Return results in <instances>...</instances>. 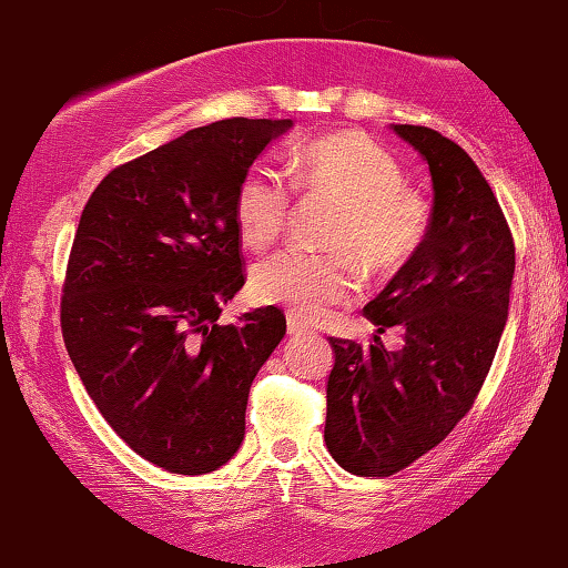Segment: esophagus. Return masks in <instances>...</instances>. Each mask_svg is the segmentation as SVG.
Wrapping results in <instances>:
<instances>
[{"label": "esophagus", "mask_w": 568, "mask_h": 568, "mask_svg": "<svg viewBox=\"0 0 568 568\" xmlns=\"http://www.w3.org/2000/svg\"><path fill=\"white\" fill-rule=\"evenodd\" d=\"M285 321H287V333H291V336H305V333L313 331L308 323L301 321L298 316H293V313H287Z\"/></svg>", "instance_id": "1"}]
</instances>
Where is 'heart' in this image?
Listing matches in <instances>:
<instances>
[{
  "instance_id": "b5f03b06",
  "label": "heart",
  "mask_w": 568,
  "mask_h": 568,
  "mask_svg": "<svg viewBox=\"0 0 568 568\" xmlns=\"http://www.w3.org/2000/svg\"><path fill=\"white\" fill-rule=\"evenodd\" d=\"M287 182L267 166L245 171L235 189V227L242 245L265 250L283 235L293 210V189L311 200L341 206L326 247L331 252L287 250L252 273L260 303L285 305L301 318H318L362 287V264L376 281L407 270L432 235V206L394 154L358 131L328 133L293 151Z\"/></svg>"
}]
</instances>
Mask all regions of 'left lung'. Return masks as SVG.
I'll return each mask as SVG.
<instances>
[{
	"instance_id": "obj_1",
	"label": "left lung",
	"mask_w": 568,
	"mask_h": 568,
	"mask_svg": "<svg viewBox=\"0 0 568 568\" xmlns=\"http://www.w3.org/2000/svg\"><path fill=\"white\" fill-rule=\"evenodd\" d=\"M427 159L435 206L422 255L394 275L364 313L379 333L399 326L386 351L331 338L328 453L362 478H389L455 429L483 389L508 321L516 245L475 161L427 125H394Z\"/></svg>"
}]
</instances>
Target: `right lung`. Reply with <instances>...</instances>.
Here are the masks:
<instances>
[{"label": "right lung", "instance_id": "add662e5", "mask_svg": "<svg viewBox=\"0 0 568 568\" xmlns=\"http://www.w3.org/2000/svg\"><path fill=\"white\" fill-rule=\"evenodd\" d=\"M291 121L227 119L115 166L90 194L60 298L62 341L98 412L143 460L217 470L245 437L281 308L220 326L245 285L235 189Z\"/></svg>", "mask_w": 568, "mask_h": 568}]
</instances>
